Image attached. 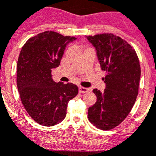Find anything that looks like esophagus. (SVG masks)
I'll use <instances>...</instances> for the list:
<instances>
[{"mask_svg": "<svg viewBox=\"0 0 156 156\" xmlns=\"http://www.w3.org/2000/svg\"><path fill=\"white\" fill-rule=\"evenodd\" d=\"M89 91V90H88L87 88L86 87H79V92L80 93H87V92Z\"/></svg>", "mask_w": 156, "mask_h": 156, "instance_id": "esophagus-1", "label": "esophagus"}]
</instances>
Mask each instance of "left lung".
Wrapping results in <instances>:
<instances>
[{
	"instance_id": "left-lung-1",
	"label": "left lung",
	"mask_w": 156,
	"mask_h": 156,
	"mask_svg": "<svg viewBox=\"0 0 156 156\" xmlns=\"http://www.w3.org/2000/svg\"><path fill=\"white\" fill-rule=\"evenodd\" d=\"M105 71L104 92L94 89L97 101L88 108V119L103 130L119 126L131 111L138 94L140 67L136 51L126 41L112 34L87 36Z\"/></svg>"
}]
</instances>
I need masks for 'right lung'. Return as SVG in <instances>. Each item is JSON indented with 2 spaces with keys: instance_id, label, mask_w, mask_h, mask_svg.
Masks as SVG:
<instances>
[{
  "instance_id": "1",
  "label": "right lung",
  "mask_w": 156,
  "mask_h": 156,
  "mask_svg": "<svg viewBox=\"0 0 156 156\" xmlns=\"http://www.w3.org/2000/svg\"><path fill=\"white\" fill-rule=\"evenodd\" d=\"M76 38L45 31L26 42L17 63V87L22 103L34 121L45 126L65 119L67 105L78 87L52 80L51 69L60 65L66 45Z\"/></svg>"
}]
</instances>
